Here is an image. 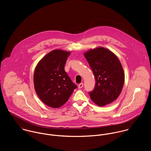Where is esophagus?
Segmentation results:
<instances>
[{"label":"esophagus","mask_w":151,"mask_h":151,"mask_svg":"<svg viewBox=\"0 0 151 151\" xmlns=\"http://www.w3.org/2000/svg\"><path fill=\"white\" fill-rule=\"evenodd\" d=\"M83 83H81L79 84V85H78V88H81L83 87Z\"/></svg>","instance_id":"esophagus-1"}]
</instances>
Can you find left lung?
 Here are the masks:
<instances>
[{
  "label": "left lung",
  "instance_id": "1",
  "mask_svg": "<svg viewBox=\"0 0 151 151\" xmlns=\"http://www.w3.org/2000/svg\"><path fill=\"white\" fill-rule=\"evenodd\" d=\"M96 80L93 91L88 92L92 101L104 106L115 100L120 95L124 82L123 69L117 57L111 51L98 47L84 53Z\"/></svg>",
  "mask_w": 151,
  "mask_h": 151
}]
</instances>
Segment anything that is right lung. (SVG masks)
Listing matches in <instances>:
<instances>
[{
	"label": "right lung",
	"instance_id": "add662e5",
	"mask_svg": "<svg viewBox=\"0 0 151 151\" xmlns=\"http://www.w3.org/2000/svg\"><path fill=\"white\" fill-rule=\"evenodd\" d=\"M69 51L54 50L46 55L37 64L34 76L35 91L42 101L57 108L69 99L77 86L65 71Z\"/></svg>",
	"mask_w": 151,
	"mask_h": 151
}]
</instances>
